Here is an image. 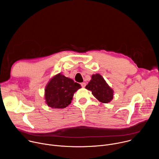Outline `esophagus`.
<instances>
[{"label": "esophagus", "mask_w": 159, "mask_h": 159, "mask_svg": "<svg viewBox=\"0 0 159 159\" xmlns=\"http://www.w3.org/2000/svg\"><path fill=\"white\" fill-rule=\"evenodd\" d=\"M80 85H81V86H82V87H85V85H86V84H85V82H82V83L80 84Z\"/></svg>", "instance_id": "1"}]
</instances>
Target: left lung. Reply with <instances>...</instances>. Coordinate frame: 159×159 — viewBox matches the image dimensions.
<instances>
[{
    "label": "left lung",
    "instance_id": "left-lung-1",
    "mask_svg": "<svg viewBox=\"0 0 159 159\" xmlns=\"http://www.w3.org/2000/svg\"><path fill=\"white\" fill-rule=\"evenodd\" d=\"M85 88L92 91L93 96L101 102L108 103L112 99V89L99 74L92 75V79Z\"/></svg>",
    "mask_w": 159,
    "mask_h": 159
}]
</instances>
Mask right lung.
Here are the masks:
<instances>
[{
  "mask_svg": "<svg viewBox=\"0 0 159 159\" xmlns=\"http://www.w3.org/2000/svg\"><path fill=\"white\" fill-rule=\"evenodd\" d=\"M80 88V84L58 74L50 80L45 89L46 102L52 108H65L71 103L74 93Z\"/></svg>",
  "mask_w": 159,
  "mask_h": 159,
  "instance_id": "obj_1",
  "label": "right lung"
}]
</instances>
